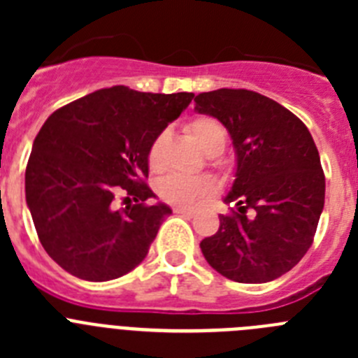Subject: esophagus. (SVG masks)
<instances>
[{"label": "esophagus", "mask_w": 358, "mask_h": 358, "mask_svg": "<svg viewBox=\"0 0 358 358\" xmlns=\"http://www.w3.org/2000/svg\"><path fill=\"white\" fill-rule=\"evenodd\" d=\"M173 213H177V215H186V217H194L195 211H194V210H189V208L176 206V208H173Z\"/></svg>", "instance_id": "1"}]
</instances>
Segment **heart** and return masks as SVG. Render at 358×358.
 <instances>
[{"label":"heart","mask_w":358,"mask_h":358,"mask_svg":"<svg viewBox=\"0 0 358 358\" xmlns=\"http://www.w3.org/2000/svg\"><path fill=\"white\" fill-rule=\"evenodd\" d=\"M186 132L192 136V140L199 145L202 152L208 156H217L220 154L226 145V132L222 125L217 120L210 116H197L186 123ZM166 136H156L148 148V169L152 172H159L163 169V150ZM215 192V185L208 177H182V176H169L157 186V194L164 202L173 204V206H194L195 202L208 199Z\"/></svg>","instance_id":"obj_1"}]
</instances>
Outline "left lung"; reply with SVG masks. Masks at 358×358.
<instances>
[{"instance_id":"1","label":"left lung","mask_w":358,"mask_h":358,"mask_svg":"<svg viewBox=\"0 0 358 358\" xmlns=\"http://www.w3.org/2000/svg\"><path fill=\"white\" fill-rule=\"evenodd\" d=\"M195 110L229 132L236 172L220 227L201 242L208 264L238 283H267L289 273L314 242L324 206V173L305 123L248 90L195 96Z\"/></svg>"}]
</instances>
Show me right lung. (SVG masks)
Instances as JSON below:
<instances>
[{"mask_svg": "<svg viewBox=\"0 0 358 358\" xmlns=\"http://www.w3.org/2000/svg\"><path fill=\"white\" fill-rule=\"evenodd\" d=\"M194 93L98 90L57 109L34 140L24 173L27 204L53 262L85 281L131 273L147 256L166 204L145 185L148 148ZM123 196L128 206L114 208Z\"/></svg>", "mask_w": 358, "mask_h": 358, "instance_id": "right-lung-1", "label": "right lung"}]
</instances>
